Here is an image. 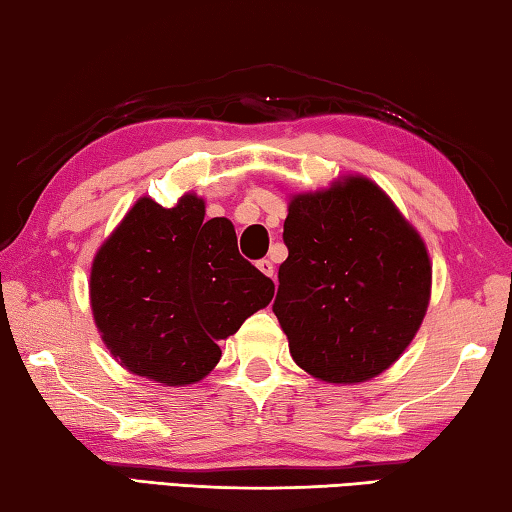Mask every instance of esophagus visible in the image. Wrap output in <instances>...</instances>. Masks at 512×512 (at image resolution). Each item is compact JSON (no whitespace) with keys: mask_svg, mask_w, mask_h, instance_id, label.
I'll return each mask as SVG.
<instances>
[{"mask_svg":"<svg viewBox=\"0 0 512 512\" xmlns=\"http://www.w3.org/2000/svg\"><path fill=\"white\" fill-rule=\"evenodd\" d=\"M257 269L259 271H262L264 275H269V278H273V262H271V259H259V262H257Z\"/></svg>","mask_w":512,"mask_h":512,"instance_id":"esophagus-1","label":"esophagus"}]
</instances>
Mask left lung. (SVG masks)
<instances>
[{"mask_svg": "<svg viewBox=\"0 0 512 512\" xmlns=\"http://www.w3.org/2000/svg\"><path fill=\"white\" fill-rule=\"evenodd\" d=\"M282 239L273 312L298 367L337 385L392 367L424 321L433 266L387 193L362 175L296 193Z\"/></svg>", "mask_w": 512, "mask_h": 512, "instance_id": "left-lung-1", "label": "left lung"}]
</instances>
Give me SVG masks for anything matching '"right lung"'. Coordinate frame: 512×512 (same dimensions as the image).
I'll list each match as a JSON object with an SVG mask.
<instances>
[{"instance_id":"obj_1","label":"right lung","mask_w":512,"mask_h":512,"mask_svg":"<svg viewBox=\"0 0 512 512\" xmlns=\"http://www.w3.org/2000/svg\"><path fill=\"white\" fill-rule=\"evenodd\" d=\"M275 285L239 255L227 218L205 200L175 207L139 198L91 266L95 326L113 358L168 387L198 383L221 360L218 342L271 303Z\"/></svg>"}]
</instances>
